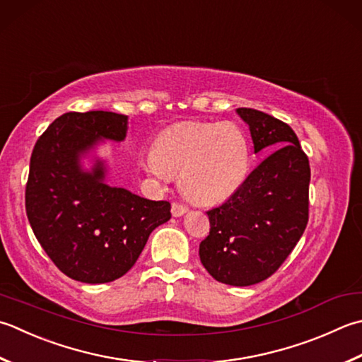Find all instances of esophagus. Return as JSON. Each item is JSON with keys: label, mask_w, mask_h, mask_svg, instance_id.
<instances>
[{"label": "esophagus", "mask_w": 362, "mask_h": 362, "mask_svg": "<svg viewBox=\"0 0 362 362\" xmlns=\"http://www.w3.org/2000/svg\"><path fill=\"white\" fill-rule=\"evenodd\" d=\"M188 211V207L187 205H183V204H179V202H174L173 204V207H171V214H173V216H182V215H185Z\"/></svg>", "instance_id": "obj_1"}]
</instances>
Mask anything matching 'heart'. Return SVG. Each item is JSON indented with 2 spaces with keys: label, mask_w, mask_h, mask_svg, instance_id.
<instances>
[{
  "label": "heart",
  "mask_w": 362,
  "mask_h": 362,
  "mask_svg": "<svg viewBox=\"0 0 362 362\" xmlns=\"http://www.w3.org/2000/svg\"><path fill=\"white\" fill-rule=\"evenodd\" d=\"M250 160V144L237 124L189 122L163 132L144 168L158 179L182 174L180 187L191 201L214 204L240 188Z\"/></svg>",
  "instance_id": "1"
}]
</instances>
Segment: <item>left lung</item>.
Instances as JSON below:
<instances>
[{"mask_svg":"<svg viewBox=\"0 0 362 362\" xmlns=\"http://www.w3.org/2000/svg\"><path fill=\"white\" fill-rule=\"evenodd\" d=\"M237 112L250 127L254 152H274L207 211L210 232L199 257L218 282L246 287L270 278L300 242L309 219L310 168L286 122L252 108Z\"/></svg>","mask_w":362,"mask_h":362,"instance_id":"obj_1","label":"left lung"}]
</instances>
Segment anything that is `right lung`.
I'll return each mask as SVG.
<instances>
[{"label":"right lung","instance_id":"add662e5","mask_svg":"<svg viewBox=\"0 0 362 362\" xmlns=\"http://www.w3.org/2000/svg\"><path fill=\"white\" fill-rule=\"evenodd\" d=\"M127 124L129 117L111 111L66 112L33 148L25 193L33 232L64 274L86 284L124 276L152 230L171 218L169 202L110 187L103 160L90 171L81 166L102 139L124 141Z\"/></svg>","mask_w":362,"mask_h":362}]
</instances>
